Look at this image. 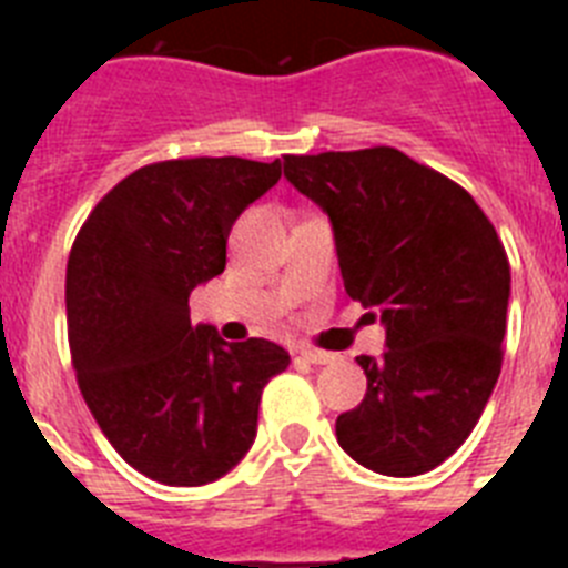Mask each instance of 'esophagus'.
Returning a JSON list of instances; mask_svg holds the SVG:
<instances>
[{
    "instance_id": "obj_1",
    "label": "esophagus",
    "mask_w": 568,
    "mask_h": 568,
    "mask_svg": "<svg viewBox=\"0 0 568 568\" xmlns=\"http://www.w3.org/2000/svg\"><path fill=\"white\" fill-rule=\"evenodd\" d=\"M298 355L307 358L310 364H329V361H335L333 353H324V349H315V346H301Z\"/></svg>"
}]
</instances>
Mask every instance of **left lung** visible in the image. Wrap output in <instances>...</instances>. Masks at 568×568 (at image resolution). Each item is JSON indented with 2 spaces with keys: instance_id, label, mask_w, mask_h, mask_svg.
<instances>
[{
  "instance_id": "8db88e82",
  "label": "left lung",
  "mask_w": 568,
  "mask_h": 568,
  "mask_svg": "<svg viewBox=\"0 0 568 568\" xmlns=\"http://www.w3.org/2000/svg\"><path fill=\"white\" fill-rule=\"evenodd\" d=\"M329 215L349 298L381 310L384 358L358 355L366 395L335 435L366 469L413 478L478 424L504 364L509 258L478 202L395 148L284 155Z\"/></svg>"
}]
</instances>
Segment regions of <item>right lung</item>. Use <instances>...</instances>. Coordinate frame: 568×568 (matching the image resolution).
Wrapping results in <instances>:
<instances>
[{
    "label": "right lung",
    "mask_w": 568,
    "mask_h": 568,
    "mask_svg": "<svg viewBox=\"0 0 568 568\" xmlns=\"http://www.w3.org/2000/svg\"><path fill=\"white\" fill-rule=\"evenodd\" d=\"M281 162L199 155L153 162L115 184L68 258L70 358L113 449L168 486L219 480L253 446L258 400L290 353L267 338L227 344L190 324V293L224 273L241 210Z\"/></svg>",
    "instance_id": "obj_1"
}]
</instances>
